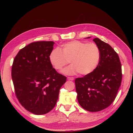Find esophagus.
Segmentation results:
<instances>
[{
	"label": "esophagus",
	"instance_id": "1",
	"mask_svg": "<svg viewBox=\"0 0 133 133\" xmlns=\"http://www.w3.org/2000/svg\"><path fill=\"white\" fill-rule=\"evenodd\" d=\"M67 79L69 80H74V78H73V77H68Z\"/></svg>",
	"mask_w": 133,
	"mask_h": 133
}]
</instances>
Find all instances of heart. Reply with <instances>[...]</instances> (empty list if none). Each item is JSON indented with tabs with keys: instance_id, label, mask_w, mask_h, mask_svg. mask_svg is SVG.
Masks as SVG:
<instances>
[{
	"instance_id": "heart-1",
	"label": "heart",
	"mask_w": 133,
	"mask_h": 133,
	"mask_svg": "<svg viewBox=\"0 0 133 133\" xmlns=\"http://www.w3.org/2000/svg\"><path fill=\"white\" fill-rule=\"evenodd\" d=\"M100 51L94 43H87L73 41L64 44L61 49L55 48L49 55L50 64L57 70H62L68 63L71 64L62 70L66 75H74L78 73L88 75L97 68L100 62Z\"/></svg>"
}]
</instances>
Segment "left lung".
I'll return each instance as SVG.
<instances>
[{
	"instance_id": "8db88e82",
	"label": "left lung",
	"mask_w": 133,
	"mask_h": 133,
	"mask_svg": "<svg viewBox=\"0 0 133 133\" xmlns=\"http://www.w3.org/2000/svg\"><path fill=\"white\" fill-rule=\"evenodd\" d=\"M93 41L100 49L99 63L92 73L76 78L75 83L80 105L89 111L96 112L114 102L121 85L122 73L119 56L112 48L98 38Z\"/></svg>"
}]
</instances>
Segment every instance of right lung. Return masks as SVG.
Wrapping results in <instances>:
<instances>
[{"label": "right lung", "instance_id": "add662e5", "mask_svg": "<svg viewBox=\"0 0 133 133\" xmlns=\"http://www.w3.org/2000/svg\"><path fill=\"white\" fill-rule=\"evenodd\" d=\"M52 41L31 43L18 52L11 68L16 96L26 110L36 115L55 107L66 77L58 73L49 60Z\"/></svg>", "mask_w": 133, "mask_h": 133}]
</instances>
